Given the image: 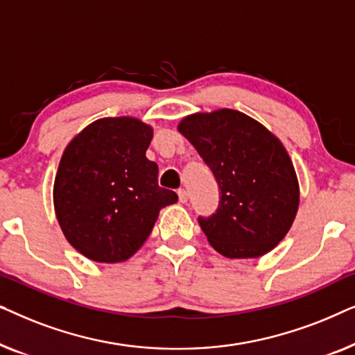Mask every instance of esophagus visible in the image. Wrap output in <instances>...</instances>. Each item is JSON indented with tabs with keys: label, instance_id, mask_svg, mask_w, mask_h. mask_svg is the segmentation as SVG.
Returning a JSON list of instances; mask_svg holds the SVG:
<instances>
[{
	"label": "esophagus",
	"instance_id": "1",
	"mask_svg": "<svg viewBox=\"0 0 355 355\" xmlns=\"http://www.w3.org/2000/svg\"><path fill=\"white\" fill-rule=\"evenodd\" d=\"M178 197H179V202H181V203H186V202H187V198H189L186 189H179V191H178Z\"/></svg>",
	"mask_w": 355,
	"mask_h": 355
}]
</instances>
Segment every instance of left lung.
Wrapping results in <instances>:
<instances>
[{
  "mask_svg": "<svg viewBox=\"0 0 355 355\" xmlns=\"http://www.w3.org/2000/svg\"><path fill=\"white\" fill-rule=\"evenodd\" d=\"M178 130L211 169L220 203L198 225L227 259H257L273 250L293 226L299 182L279 139L236 110L186 116Z\"/></svg>",
  "mask_w": 355,
  "mask_h": 355,
  "instance_id": "left-lung-1",
  "label": "left lung"
}]
</instances>
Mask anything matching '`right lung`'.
Instances as JSON below:
<instances>
[{"label":"right lung","instance_id":"obj_1","mask_svg":"<svg viewBox=\"0 0 355 355\" xmlns=\"http://www.w3.org/2000/svg\"><path fill=\"white\" fill-rule=\"evenodd\" d=\"M153 129L137 118L87 125L62 153L53 187L58 223L87 259L118 263L148 239L176 192L158 186V164L145 157Z\"/></svg>","mask_w":355,"mask_h":355}]
</instances>
